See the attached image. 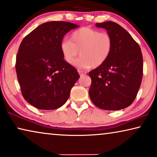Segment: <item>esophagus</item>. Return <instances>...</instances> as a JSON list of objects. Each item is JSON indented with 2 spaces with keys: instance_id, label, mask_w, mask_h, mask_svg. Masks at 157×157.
I'll list each match as a JSON object with an SVG mask.
<instances>
[{
  "instance_id": "obj_1",
  "label": "esophagus",
  "mask_w": 157,
  "mask_h": 157,
  "mask_svg": "<svg viewBox=\"0 0 157 157\" xmlns=\"http://www.w3.org/2000/svg\"><path fill=\"white\" fill-rule=\"evenodd\" d=\"M78 74H80V76H83V75H86V71H81V70H78Z\"/></svg>"
}]
</instances>
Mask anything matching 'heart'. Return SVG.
<instances>
[{
	"mask_svg": "<svg viewBox=\"0 0 157 157\" xmlns=\"http://www.w3.org/2000/svg\"><path fill=\"white\" fill-rule=\"evenodd\" d=\"M60 48L63 59L69 64H75L80 69L96 68L103 64L110 56L113 41L108 33L83 27L74 31L70 40H63ZM78 54L81 57L76 62Z\"/></svg>",
	"mask_w": 157,
	"mask_h": 157,
	"instance_id": "1",
	"label": "heart"
}]
</instances>
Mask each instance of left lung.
I'll list each match as a JSON object with an SVG mask.
<instances>
[{"label":"left lung","instance_id":"8db88e82","mask_svg":"<svg viewBox=\"0 0 157 157\" xmlns=\"http://www.w3.org/2000/svg\"><path fill=\"white\" fill-rule=\"evenodd\" d=\"M113 38V48L108 60L89 72V95L98 108L119 110L131 105L137 96L143 74L142 54L139 44L116 22L96 23Z\"/></svg>","mask_w":157,"mask_h":157}]
</instances>
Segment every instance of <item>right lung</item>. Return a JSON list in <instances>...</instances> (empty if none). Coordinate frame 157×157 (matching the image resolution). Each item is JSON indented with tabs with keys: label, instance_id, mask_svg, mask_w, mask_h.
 <instances>
[{
	"label": "right lung",
	"instance_id": "1",
	"mask_svg": "<svg viewBox=\"0 0 157 157\" xmlns=\"http://www.w3.org/2000/svg\"><path fill=\"white\" fill-rule=\"evenodd\" d=\"M76 28L78 25L71 22H47L22 40L15 69L24 98L35 108H60L80 77L77 70L63 59L60 48L63 36Z\"/></svg>",
	"mask_w": 157,
	"mask_h": 157
}]
</instances>
